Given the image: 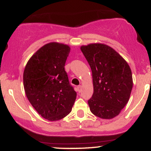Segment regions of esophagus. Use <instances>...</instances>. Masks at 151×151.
<instances>
[{
  "label": "esophagus",
  "mask_w": 151,
  "mask_h": 151,
  "mask_svg": "<svg viewBox=\"0 0 151 151\" xmlns=\"http://www.w3.org/2000/svg\"><path fill=\"white\" fill-rule=\"evenodd\" d=\"M81 89H82V86H81V85L77 86V91H78V92H79V93L81 92Z\"/></svg>",
  "instance_id": "obj_1"
}]
</instances>
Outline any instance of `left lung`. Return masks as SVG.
<instances>
[{"label":"left lung","instance_id":"8db88e82","mask_svg":"<svg viewBox=\"0 0 151 151\" xmlns=\"http://www.w3.org/2000/svg\"><path fill=\"white\" fill-rule=\"evenodd\" d=\"M92 72L93 93L88 101L93 115L103 119L117 116L129 101L133 78L129 64L109 45L81 46Z\"/></svg>","mask_w":151,"mask_h":151}]
</instances>
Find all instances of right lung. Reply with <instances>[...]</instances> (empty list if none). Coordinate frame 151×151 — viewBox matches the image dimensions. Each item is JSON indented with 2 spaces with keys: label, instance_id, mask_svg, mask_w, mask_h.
I'll list each match as a JSON object with an SVG mask.
<instances>
[{
  "label": "right lung",
  "instance_id": "add662e5",
  "mask_svg": "<svg viewBox=\"0 0 151 151\" xmlns=\"http://www.w3.org/2000/svg\"><path fill=\"white\" fill-rule=\"evenodd\" d=\"M70 52L67 45L47 43L34 53L24 70L26 96L37 113L48 121H59L68 115L77 97L65 70Z\"/></svg>",
  "mask_w": 151,
  "mask_h": 151
}]
</instances>
